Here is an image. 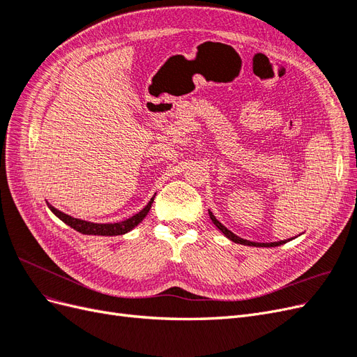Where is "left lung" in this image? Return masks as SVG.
<instances>
[{
    "label": "left lung",
    "instance_id": "8db88e82",
    "mask_svg": "<svg viewBox=\"0 0 357 357\" xmlns=\"http://www.w3.org/2000/svg\"><path fill=\"white\" fill-rule=\"evenodd\" d=\"M208 214H210V219L213 220V223L218 226V228L228 236V238L231 240V241H234V243H238V244H244V245H255V247H275V245H282V244H284L286 241H278V243H253V241H247V240H243V238H240V236H236L234 232H231L229 229H226L225 226L214 218V214L211 213V211H208Z\"/></svg>",
    "mask_w": 357,
    "mask_h": 357
}]
</instances>
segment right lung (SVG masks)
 <instances>
[{
	"label": "right lung",
	"instance_id": "add662e5",
	"mask_svg": "<svg viewBox=\"0 0 357 357\" xmlns=\"http://www.w3.org/2000/svg\"><path fill=\"white\" fill-rule=\"evenodd\" d=\"M152 204H153V198L149 201V204L146 205V207L142 211H138L137 214H134L132 218H129V219H126L123 222H117V223H92V222L80 220V219L71 218V215L56 210L55 207H52L50 204H47V205H49V208L53 213H55L63 223H67L68 226H71L73 229H75V231L80 232V234L112 236V235H123V234L131 231L132 228H135V226L146 218L150 207H152Z\"/></svg>",
	"mask_w": 357,
	"mask_h": 357
}]
</instances>
